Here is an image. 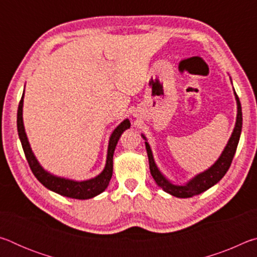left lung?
I'll use <instances>...</instances> for the list:
<instances>
[{
	"label": "left lung",
	"mask_w": 257,
	"mask_h": 257,
	"mask_svg": "<svg viewBox=\"0 0 257 257\" xmlns=\"http://www.w3.org/2000/svg\"><path fill=\"white\" fill-rule=\"evenodd\" d=\"M233 94L237 102V119H236V124H234L233 132L231 134V137L229 138V141L227 143V145H225L223 152L221 153L220 158L215 161V163L211 165L208 169H206L205 171L198 173V175H196L194 178H191V179L188 182H186L185 185H175L173 182H171L163 176V173L159 170L158 165L155 163L153 153H152L151 146L149 143H147L146 137L142 134V137L146 141L145 146L147 151V156H149L151 175L154 178V180L156 184H158V186L161 187L165 193L179 198L193 197L195 195L202 194L203 191L207 190L208 188H211L212 186L217 184V182L222 179L225 173H227L230 165H231L234 153H236L239 138H240V134H241V127H242L241 105H240V102H239V98L237 96L236 92H234V89H233Z\"/></svg>",
	"instance_id": "1"
}]
</instances>
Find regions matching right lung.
<instances>
[{
	"instance_id": "1",
	"label": "right lung",
	"mask_w": 257,
	"mask_h": 257,
	"mask_svg": "<svg viewBox=\"0 0 257 257\" xmlns=\"http://www.w3.org/2000/svg\"><path fill=\"white\" fill-rule=\"evenodd\" d=\"M24 95L25 90L21 96L19 106H18V113H17V127H18V135L23 145V149L25 152L26 159L28 161V164L34 176L37 178V180L41 182L43 186H45L47 189H50L54 193L62 195L69 198L75 199H88L97 196L104 190L106 189L108 186V182L111 180L112 172H113V154H114L115 146L118 144V141L121 135L125 129L130 128V121L128 119L123 120L118 127H116L110 136V141H108L107 146V155H106V163L104 167L103 171L99 173L98 176L92 178L88 180L82 181H76L71 179H67V178L58 177L46 171L44 168L42 167L38 162L36 156L34 155L32 147L29 145L27 135L25 132L24 125V119H23V107H24Z\"/></svg>"
}]
</instances>
